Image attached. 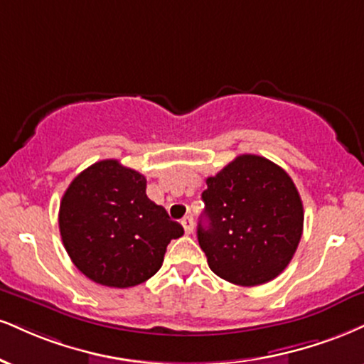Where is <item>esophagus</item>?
Wrapping results in <instances>:
<instances>
[{"label":"esophagus","mask_w":364,"mask_h":364,"mask_svg":"<svg viewBox=\"0 0 364 364\" xmlns=\"http://www.w3.org/2000/svg\"><path fill=\"white\" fill-rule=\"evenodd\" d=\"M181 225H183V229H185L186 234H191V232H193V229H195V225H193V217L188 215V217L183 218Z\"/></svg>","instance_id":"esophagus-1"}]
</instances>
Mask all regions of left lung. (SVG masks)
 Masks as SVG:
<instances>
[{"instance_id":"1","label":"left lung","mask_w":364,"mask_h":364,"mask_svg":"<svg viewBox=\"0 0 364 364\" xmlns=\"http://www.w3.org/2000/svg\"><path fill=\"white\" fill-rule=\"evenodd\" d=\"M198 242L217 277L256 287L291 261L304 230V205L284 169L242 154L207 178Z\"/></svg>"}]
</instances>
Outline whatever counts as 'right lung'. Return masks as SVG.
<instances>
[{
    "instance_id": "right-lung-1",
    "label": "right lung",
    "mask_w": 364,
    "mask_h": 364,
    "mask_svg": "<svg viewBox=\"0 0 364 364\" xmlns=\"http://www.w3.org/2000/svg\"><path fill=\"white\" fill-rule=\"evenodd\" d=\"M146 176L117 159L91 164L60 200L59 230L85 277L112 288L144 283L163 266L171 239L185 234L146 195Z\"/></svg>"
}]
</instances>
